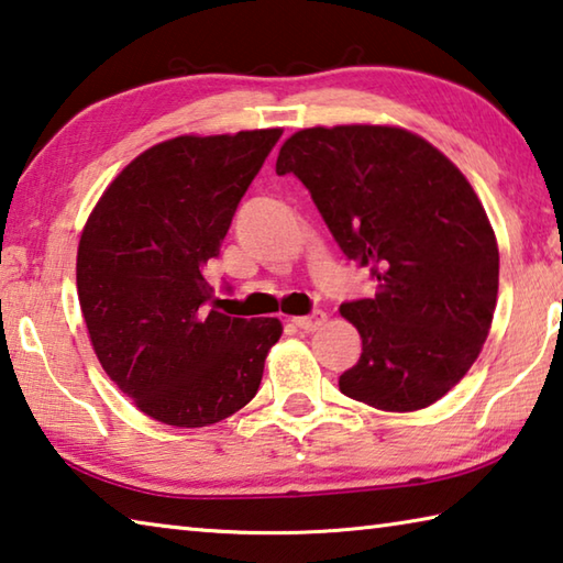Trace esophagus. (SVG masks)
<instances>
[{
  "instance_id": "obj_1",
  "label": "esophagus",
  "mask_w": 563,
  "mask_h": 563,
  "mask_svg": "<svg viewBox=\"0 0 563 563\" xmlns=\"http://www.w3.org/2000/svg\"><path fill=\"white\" fill-rule=\"evenodd\" d=\"M291 321H294V327H299L301 331H317L319 327H323V321H327V313L317 309V311L307 313V317H297Z\"/></svg>"
}]
</instances>
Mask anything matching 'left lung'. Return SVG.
Instances as JSON below:
<instances>
[{
	"label": "left lung",
	"instance_id": "1",
	"mask_svg": "<svg viewBox=\"0 0 563 563\" xmlns=\"http://www.w3.org/2000/svg\"><path fill=\"white\" fill-rule=\"evenodd\" d=\"M297 175L341 252L376 294L341 303L361 333L343 396L390 412L428 408L477 361L499 287L485 207L455 165L390 125L307 128L276 157Z\"/></svg>",
	"mask_w": 563,
	"mask_h": 563
}]
</instances>
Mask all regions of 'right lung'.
I'll return each mask as SVG.
<instances>
[{"label":"right lung","mask_w":563,"mask_h":563,"mask_svg":"<svg viewBox=\"0 0 563 563\" xmlns=\"http://www.w3.org/2000/svg\"><path fill=\"white\" fill-rule=\"evenodd\" d=\"M279 137L266 128L147 147L84 227L76 287L96 356L165 426L205 428L244 408L282 336L279 319L210 309L202 274Z\"/></svg>","instance_id":"1"}]
</instances>
